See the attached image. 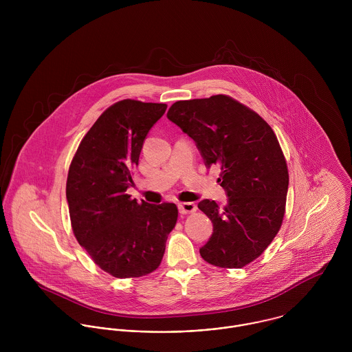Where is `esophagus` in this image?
Instances as JSON below:
<instances>
[{
    "label": "esophagus",
    "mask_w": 352,
    "mask_h": 352,
    "mask_svg": "<svg viewBox=\"0 0 352 352\" xmlns=\"http://www.w3.org/2000/svg\"><path fill=\"white\" fill-rule=\"evenodd\" d=\"M197 211V204L186 201V203H179V212L186 215V214H191Z\"/></svg>",
    "instance_id": "1"
}]
</instances>
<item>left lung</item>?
<instances>
[{
	"mask_svg": "<svg viewBox=\"0 0 352 352\" xmlns=\"http://www.w3.org/2000/svg\"><path fill=\"white\" fill-rule=\"evenodd\" d=\"M168 119L191 137L204 165H218L228 203L203 199L212 234L201 256L221 268H243L257 258L279 232L289 188L287 164L270 124L226 95L176 101Z\"/></svg>",
	"mask_w": 352,
	"mask_h": 352,
	"instance_id": "left-lung-1",
	"label": "left lung"
}]
</instances>
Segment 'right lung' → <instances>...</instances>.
<instances>
[{"mask_svg": "<svg viewBox=\"0 0 352 352\" xmlns=\"http://www.w3.org/2000/svg\"><path fill=\"white\" fill-rule=\"evenodd\" d=\"M165 109L162 102H115L82 138L69 168L66 199L73 233L115 278L153 272L177 221L175 203H138L126 194L144 141Z\"/></svg>", "mask_w": 352, "mask_h": 352, "instance_id": "obj_1", "label": "right lung"}]
</instances>
